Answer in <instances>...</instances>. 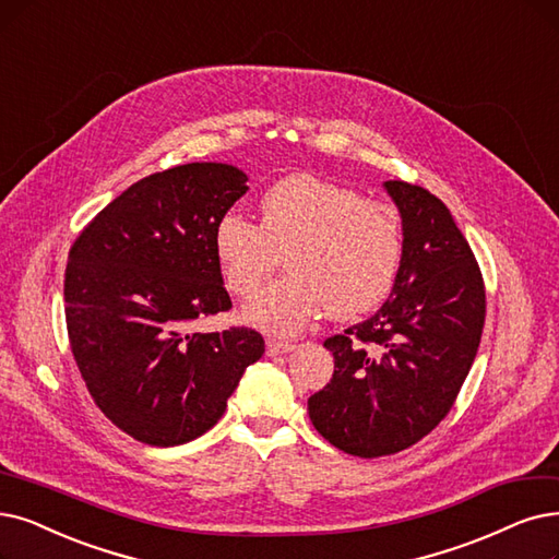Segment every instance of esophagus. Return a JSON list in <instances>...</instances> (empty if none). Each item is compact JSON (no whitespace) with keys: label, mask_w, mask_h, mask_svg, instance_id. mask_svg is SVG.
Segmentation results:
<instances>
[{"label":"esophagus","mask_w":559,"mask_h":559,"mask_svg":"<svg viewBox=\"0 0 559 559\" xmlns=\"http://www.w3.org/2000/svg\"><path fill=\"white\" fill-rule=\"evenodd\" d=\"M294 348H296V344H294V342H284V340H267V342H265V353L271 355V357H275V355H284V353L294 350Z\"/></svg>","instance_id":"1"}]
</instances>
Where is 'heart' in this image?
I'll return each mask as SVG.
<instances>
[{
	"label": "heart",
	"mask_w": 559,
	"mask_h": 559,
	"mask_svg": "<svg viewBox=\"0 0 559 559\" xmlns=\"http://www.w3.org/2000/svg\"><path fill=\"white\" fill-rule=\"evenodd\" d=\"M213 250L231 294L250 298L286 254L288 273L242 309V319L273 334L302 330L323 309L334 319L362 317L381 305L404 254L399 211L381 199L311 174L277 181L261 199V225L227 211Z\"/></svg>",
	"instance_id": "obj_1"
}]
</instances>
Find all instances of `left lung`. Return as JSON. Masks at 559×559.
<instances>
[{
    "label": "left lung",
    "instance_id": "obj_1",
    "mask_svg": "<svg viewBox=\"0 0 559 559\" xmlns=\"http://www.w3.org/2000/svg\"><path fill=\"white\" fill-rule=\"evenodd\" d=\"M385 190L404 227L390 298L325 340L334 373L307 401L317 431L362 459L396 454L438 427L475 362L486 317L479 265L450 209L406 181Z\"/></svg>",
    "mask_w": 559,
    "mask_h": 559
}]
</instances>
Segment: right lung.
I'll return each mask as SVG.
<instances>
[{
	"mask_svg": "<svg viewBox=\"0 0 559 559\" xmlns=\"http://www.w3.org/2000/svg\"><path fill=\"white\" fill-rule=\"evenodd\" d=\"M245 192L248 176L225 163L151 174L69 252L63 300L78 369L105 417L144 444L174 448L215 427L265 350L250 328L186 332L231 309L213 231Z\"/></svg>",
	"mask_w": 559,
	"mask_h": 559,
	"instance_id": "obj_1",
	"label": "right lung"
}]
</instances>
